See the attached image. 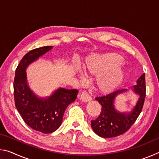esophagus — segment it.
Returning a JSON list of instances; mask_svg holds the SVG:
<instances>
[{
	"mask_svg": "<svg viewBox=\"0 0 159 159\" xmlns=\"http://www.w3.org/2000/svg\"><path fill=\"white\" fill-rule=\"evenodd\" d=\"M80 99L84 102H88L92 99V98H91L89 94L86 92V91H83L81 94H80Z\"/></svg>",
	"mask_w": 159,
	"mask_h": 159,
	"instance_id": "34e87169",
	"label": "esophagus"
}]
</instances>
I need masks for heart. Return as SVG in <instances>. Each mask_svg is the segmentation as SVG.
I'll list each match as a JSON object with an SVG mask.
<instances>
[{
  "label": "heart",
  "instance_id": "1",
  "mask_svg": "<svg viewBox=\"0 0 159 159\" xmlns=\"http://www.w3.org/2000/svg\"><path fill=\"white\" fill-rule=\"evenodd\" d=\"M123 57L115 52L93 55L86 59L83 71L86 74L97 76L96 90L101 93H109L123 83L125 70L121 66Z\"/></svg>",
  "mask_w": 159,
  "mask_h": 159
}]
</instances>
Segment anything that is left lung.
Instances as JSON below:
<instances>
[{
  "instance_id": "1",
  "label": "left lung",
  "mask_w": 159,
  "mask_h": 159,
  "mask_svg": "<svg viewBox=\"0 0 159 159\" xmlns=\"http://www.w3.org/2000/svg\"><path fill=\"white\" fill-rule=\"evenodd\" d=\"M133 92L139 96L135 106L130 112H119L115 109L116 98L128 89L118 90L107 95L98 97L95 99L102 105V111L97 119L91 120V127L99 137L114 138L125 133L130 129L142 111L146 96L145 74H143L133 86Z\"/></svg>"
}]
</instances>
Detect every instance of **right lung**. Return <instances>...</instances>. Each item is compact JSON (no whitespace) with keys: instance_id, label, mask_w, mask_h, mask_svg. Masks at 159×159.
I'll return each instance as SVG.
<instances>
[{"instance_id":"add662e5","label":"right lung","mask_w":159,"mask_h":159,"mask_svg":"<svg viewBox=\"0 0 159 159\" xmlns=\"http://www.w3.org/2000/svg\"><path fill=\"white\" fill-rule=\"evenodd\" d=\"M52 48L44 46L26 53L16 69L14 80V97L17 111L29 127L45 134L52 133L60 128L66 107L76 100L79 93L76 89L59 88L51 95L41 98L29 88L26 68Z\"/></svg>"}]
</instances>
